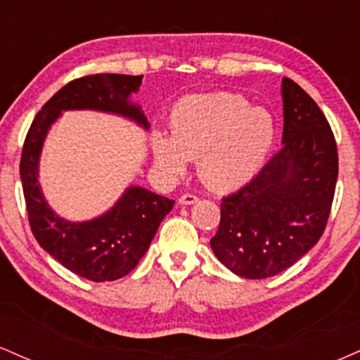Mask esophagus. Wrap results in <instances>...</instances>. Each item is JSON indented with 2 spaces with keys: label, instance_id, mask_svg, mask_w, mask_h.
<instances>
[{
  "label": "esophagus",
  "instance_id": "34e87169",
  "mask_svg": "<svg viewBox=\"0 0 360 360\" xmlns=\"http://www.w3.org/2000/svg\"><path fill=\"white\" fill-rule=\"evenodd\" d=\"M198 201V196H194L191 193H184L183 196L179 198L181 205H194Z\"/></svg>",
  "mask_w": 360,
  "mask_h": 360
}]
</instances>
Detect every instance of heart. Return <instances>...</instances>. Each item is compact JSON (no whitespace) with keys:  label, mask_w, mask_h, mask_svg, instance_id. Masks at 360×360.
<instances>
[{"label":"heart","mask_w":360,"mask_h":360,"mask_svg":"<svg viewBox=\"0 0 360 360\" xmlns=\"http://www.w3.org/2000/svg\"><path fill=\"white\" fill-rule=\"evenodd\" d=\"M276 125L267 110L240 94H194L172 110L171 137L154 131L152 147L164 174L183 176L189 160L208 188L230 191L259 174L274 146Z\"/></svg>","instance_id":"b5f03b06"}]
</instances>
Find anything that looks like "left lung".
Wrapping results in <instances>:
<instances>
[{"instance_id":"1","label":"left lung","mask_w":360,"mask_h":360,"mask_svg":"<svg viewBox=\"0 0 360 360\" xmlns=\"http://www.w3.org/2000/svg\"><path fill=\"white\" fill-rule=\"evenodd\" d=\"M283 148L250 183L221 200L210 245L223 266L245 279L279 274L325 232L338 176L333 131L313 98L283 79Z\"/></svg>"}]
</instances>
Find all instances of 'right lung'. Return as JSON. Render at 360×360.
<instances>
[{"label":"right lung","instance_id":"1","mask_svg":"<svg viewBox=\"0 0 360 360\" xmlns=\"http://www.w3.org/2000/svg\"><path fill=\"white\" fill-rule=\"evenodd\" d=\"M140 84L142 76L125 74H93L71 81L37 113L23 143L20 177L32 233L65 269L94 283L120 279L135 269L174 201L140 186H130L118 203L101 217L68 221L52 212L40 191V152L49 128L65 110L117 113L147 130L146 115L128 100Z\"/></svg>","mask_w":360,"mask_h":360}]
</instances>
